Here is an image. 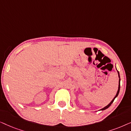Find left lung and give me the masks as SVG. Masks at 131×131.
I'll return each mask as SVG.
<instances>
[{
    "label": "left lung",
    "mask_w": 131,
    "mask_h": 131,
    "mask_svg": "<svg viewBox=\"0 0 131 131\" xmlns=\"http://www.w3.org/2000/svg\"><path fill=\"white\" fill-rule=\"evenodd\" d=\"M117 73H118V75H119V88H118V91H117V94H116V96H114V98H113V100L112 101L110 102V103L108 104V105H107V106H105V107H104L103 108H102V109H101V110H105V109H107V108H108L111 105H112V104L113 103V101H114V99H115V98L117 97V95H119V91H120V87H121V85H120V82H121V79H120V75H119V71H117Z\"/></svg>",
    "instance_id": "8db88e82"
}]
</instances>
